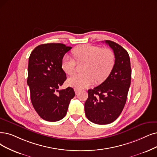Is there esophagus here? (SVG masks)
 I'll return each mask as SVG.
<instances>
[{
  "label": "esophagus",
  "mask_w": 157,
  "mask_h": 157,
  "mask_svg": "<svg viewBox=\"0 0 157 157\" xmlns=\"http://www.w3.org/2000/svg\"><path fill=\"white\" fill-rule=\"evenodd\" d=\"M80 91V90H79V89H75V91L76 94H78Z\"/></svg>",
  "instance_id": "34e87169"
}]
</instances>
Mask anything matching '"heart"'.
<instances>
[{
  "label": "heart",
  "mask_w": 157,
  "mask_h": 157,
  "mask_svg": "<svg viewBox=\"0 0 157 157\" xmlns=\"http://www.w3.org/2000/svg\"><path fill=\"white\" fill-rule=\"evenodd\" d=\"M73 55L77 62H84L82 74H76L68 79V84L76 89H84L105 80L111 73L115 63L114 52L109 48H102L88 44L81 45L73 50ZM76 62L66 56L62 61V68L67 75L75 72Z\"/></svg>",
  "instance_id": "1"
}]
</instances>
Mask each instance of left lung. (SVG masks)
Here are the masks:
<instances>
[{
	"mask_svg": "<svg viewBox=\"0 0 157 157\" xmlns=\"http://www.w3.org/2000/svg\"><path fill=\"white\" fill-rule=\"evenodd\" d=\"M105 42L113 50L115 63L111 73L99 86L88 90L84 104L85 114L91 122L108 124L114 122L122 113L131 84V69L127 51L115 42Z\"/></svg>",
	"mask_w": 157,
	"mask_h": 157,
	"instance_id": "left-lung-1",
	"label": "left lung"
}]
</instances>
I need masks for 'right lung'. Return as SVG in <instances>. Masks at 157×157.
Listing matches in <instances>:
<instances>
[{
    "instance_id": "1",
    "label": "right lung",
    "mask_w": 157,
    "mask_h": 157,
    "mask_svg": "<svg viewBox=\"0 0 157 157\" xmlns=\"http://www.w3.org/2000/svg\"><path fill=\"white\" fill-rule=\"evenodd\" d=\"M71 48L60 43L44 44L30 54L27 83L31 103L38 115L46 121L63 118L75 95L71 87L59 90L66 80L62 68V59Z\"/></svg>"
}]
</instances>
